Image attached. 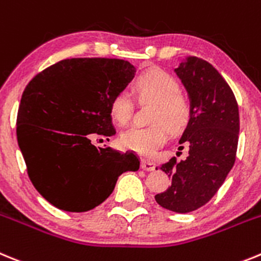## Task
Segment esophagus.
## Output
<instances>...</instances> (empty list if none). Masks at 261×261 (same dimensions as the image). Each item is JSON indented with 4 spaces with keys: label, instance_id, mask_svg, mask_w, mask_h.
<instances>
[{
    "label": "esophagus",
    "instance_id": "esophagus-1",
    "mask_svg": "<svg viewBox=\"0 0 261 261\" xmlns=\"http://www.w3.org/2000/svg\"><path fill=\"white\" fill-rule=\"evenodd\" d=\"M142 169L145 171H153L154 164L152 161H147V160H142Z\"/></svg>",
    "mask_w": 261,
    "mask_h": 261
}]
</instances>
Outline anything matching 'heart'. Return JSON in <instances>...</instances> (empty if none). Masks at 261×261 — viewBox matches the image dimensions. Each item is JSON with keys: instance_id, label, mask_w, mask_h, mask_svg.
Segmentation results:
<instances>
[{"instance_id": "1", "label": "heart", "mask_w": 261, "mask_h": 261, "mask_svg": "<svg viewBox=\"0 0 261 261\" xmlns=\"http://www.w3.org/2000/svg\"><path fill=\"white\" fill-rule=\"evenodd\" d=\"M134 92L142 102H152L147 127L133 126L121 134L119 143L125 149L142 156H152L165 143L166 128L175 134L186 127L191 118V104L179 92V84L171 75L160 69L142 74L134 84ZM133 113V101L127 92L117 93L110 102V116L118 125H125Z\"/></svg>"}]
</instances>
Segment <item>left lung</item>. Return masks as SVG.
<instances>
[{
  "label": "left lung",
  "instance_id": "left-lung-1",
  "mask_svg": "<svg viewBox=\"0 0 261 261\" xmlns=\"http://www.w3.org/2000/svg\"><path fill=\"white\" fill-rule=\"evenodd\" d=\"M174 72L191 104V118L179 139L189 156L161 165L171 186L154 199L165 210L189 213L213 198L236 163L239 112L233 91L210 62L190 56Z\"/></svg>",
  "mask_w": 261,
  "mask_h": 261
}]
</instances>
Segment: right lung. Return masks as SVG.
I'll use <instances>...</instances> for the list:
<instances>
[{
  "label": "right lung",
  "instance_id": "right-lung-1",
  "mask_svg": "<svg viewBox=\"0 0 261 261\" xmlns=\"http://www.w3.org/2000/svg\"><path fill=\"white\" fill-rule=\"evenodd\" d=\"M130 62L70 58L37 74L20 98L16 138L28 177L44 199L66 212H87L113 192L139 159L96 147L116 134L110 102L135 76Z\"/></svg>",
  "mask_w": 261,
  "mask_h": 261
}]
</instances>
